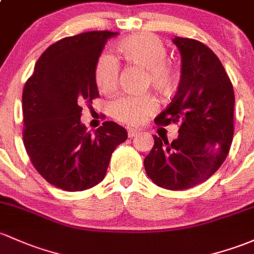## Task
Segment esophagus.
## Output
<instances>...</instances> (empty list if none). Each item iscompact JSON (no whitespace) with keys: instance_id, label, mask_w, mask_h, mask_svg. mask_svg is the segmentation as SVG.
<instances>
[{"instance_id":"34e87169","label":"esophagus","mask_w":254,"mask_h":254,"mask_svg":"<svg viewBox=\"0 0 254 254\" xmlns=\"http://www.w3.org/2000/svg\"><path fill=\"white\" fill-rule=\"evenodd\" d=\"M127 133H128V138H133V137H135V135L139 134V130L134 129V128H129V129L127 130Z\"/></svg>"}]
</instances>
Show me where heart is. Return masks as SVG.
<instances>
[{
    "instance_id": "obj_1",
    "label": "heart",
    "mask_w": 254,
    "mask_h": 254,
    "mask_svg": "<svg viewBox=\"0 0 254 254\" xmlns=\"http://www.w3.org/2000/svg\"><path fill=\"white\" fill-rule=\"evenodd\" d=\"M117 52L129 64L146 69L148 81L155 89L167 92L173 87L176 73L166 62L167 48L159 37L150 34H138L122 40ZM95 83L104 93L115 88L119 76V65L110 56L100 57L95 65ZM156 109V103L148 95L130 97L124 95L111 104V114L119 121L129 125L140 124Z\"/></svg>"
}]
</instances>
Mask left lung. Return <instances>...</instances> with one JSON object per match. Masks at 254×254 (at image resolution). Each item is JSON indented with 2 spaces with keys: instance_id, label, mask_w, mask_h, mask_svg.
<instances>
[{
  "instance_id": "obj_1",
  "label": "left lung",
  "mask_w": 254,
  "mask_h": 254,
  "mask_svg": "<svg viewBox=\"0 0 254 254\" xmlns=\"http://www.w3.org/2000/svg\"><path fill=\"white\" fill-rule=\"evenodd\" d=\"M173 43L182 57L181 82L155 124L179 122V135L172 143L154 135L144 167L163 189L185 190L207 181L228 156L235 95L224 66L206 45L182 37H174Z\"/></svg>"
}]
</instances>
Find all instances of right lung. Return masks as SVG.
Listing matches in <instances>:
<instances>
[{
    "label": "right lung",
    "mask_w": 254,
    "mask_h": 254,
    "mask_svg": "<svg viewBox=\"0 0 254 254\" xmlns=\"http://www.w3.org/2000/svg\"><path fill=\"white\" fill-rule=\"evenodd\" d=\"M116 35L89 31L53 43L24 86V146L41 176L65 191L102 182L111 154L127 139V130L113 121L93 132L81 122V104L99 97L95 65Z\"/></svg>",
    "instance_id": "right-lung-1"
}]
</instances>
